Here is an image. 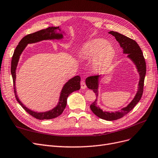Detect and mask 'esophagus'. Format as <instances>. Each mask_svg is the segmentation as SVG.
Wrapping results in <instances>:
<instances>
[{
  "label": "esophagus",
  "instance_id": "1",
  "mask_svg": "<svg viewBox=\"0 0 158 158\" xmlns=\"http://www.w3.org/2000/svg\"><path fill=\"white\" fill-rule=\"evenodd\" d=\"M81 89H86V85L84 81H81Z\"/></svg>",
  "mask_w": 158,
  "mask_h": 158
}]
</instances>
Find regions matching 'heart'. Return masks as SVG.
<instances>
[{"label": "heart", "mask_w": 158, "mask_h": 158, "mask_svg": "<svg viewBox=\"0 0 158 158\" xmlns=\"http://www.w3.org/2000/svg\"><path fill=\"white\" fill-rule=\"evenodd\" d=\"M115 54L114 48L106 40L96 38L82 46L79 56L83 60H93L94 68L98 71H103L112 64Z\"/></svg>", "instance_id": "heart-1"}]
</instances>
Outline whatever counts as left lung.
<instances>
[{
    "instance_id": "obj_1",
    "label": "left lung",
    "mask_w": 158,
    "mask_h": 158,
    "mask_svg": "<svg viewBox=\"0 0 158 158\" xmlns=\"http://www.w3.org/2000/svg\"><path fill=\"white\" fill-rule=\"evenodd\" d=\"M108 33L115 37L116 41L119 43L120 47L123 49V53L127 55V57L135 64L137 72L139 75L138 89L133 100L127 106L122 108L120 111L118 110V111L114 112H109L106 111V110H103L98 104V98L99 93L98 89L99 86H100V79L102 77L103 75L91 76V77H89L86 79L85 83L86 86L89 89L93 90L96 95V100L90 106L91 110L98 117L106 120L112 121L123 117L124 116L131 111L133 107L136 106L137 103L140 101V100H141L143 92L144 81L146 71H147V69H146L147 66H146V62L143 52L135 40L117 32L109 31Z\"/></svg>"
}]
</instances>
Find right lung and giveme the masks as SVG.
<instances>
[{
    "instance_id": "add662e5",
    "label": "right lung",
    "mask_w": 158,
    "mask_h": 158,
    "mask_svg": "<svg viewBox=\"0 0 158 158\" xmlns=\"http://www.w3.org/2000/svg\"><path fill=\"white\" fill-rule=\"evenodd\" d=\"M66 33L63 31L59 27H51L48 28L43 29L34 33L27 35L24 38H23L20 41L18 45L16 47L14 51V55L11 59V73L12 76L14 92L17 101L19 102L21 107L24 109L31 116H34L39 120H49L56 118L57 116L60 115L64 111V109L66 107L67 99L68 96L74 91L79 90L81 89V77L79 75L75 76L73 78L69 79L67 82L64 84L61 90L59 99L56 106L52 109L44 112L35 111L31 109L26 107L23 104L17 94L16 86H15V80H16V69L18 62L19 61L20 56L26 48L28 44H32L38 43L44 40H60L63 39L64 35Z\"/></svg>"
}]
</instances>
